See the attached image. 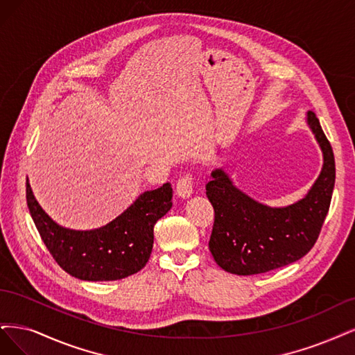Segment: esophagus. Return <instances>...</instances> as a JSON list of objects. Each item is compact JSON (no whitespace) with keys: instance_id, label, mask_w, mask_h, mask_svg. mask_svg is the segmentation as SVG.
I'll use <instances>...</instances> for the list:
<instances>
[{"instance_id":"34e87169","label":"esophagus","mask_w":355,"mask_h":355,"mask_svg":"<svg viewBox=\"0 0 355 355\" xmlns=\"http://www.w3.org/2000/svg\"><path fill=\"white\" fill-rule=\"evenodd\" d=\"M193 187H194L193 174H184V175L178 178L177 186H175V191H177L180 198H189L190 194L193 193Z\"/></svg>"}]
</instances>
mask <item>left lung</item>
<instances>
[{"label": "left lung", "instance_id": "left-lung-1", "mask_svg": "<svg viewBox=\"0 0 355 355\" xmlns=\"http://www.w3.org/2000/svg\"><path fill=\"white\" fill-rule=\"evenodd\" d=\"M308 123L322 147V174L306 196L286 208H268L237 190L223 169L207 184L214 207L209 250L223 270L250 276L301 259L315 245L329 212L335 186V156L315 113Z\"/></svg>", "mask_w": 355, "mask_h": 355}]
</instances>
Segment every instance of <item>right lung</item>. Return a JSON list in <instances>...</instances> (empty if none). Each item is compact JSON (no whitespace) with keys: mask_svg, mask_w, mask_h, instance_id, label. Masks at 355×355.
<instances>
[{"mask_svg":"<svg viewBox=\"0 0 355 355\" xmlns=\"http://www.w3.org/2000/svg\"><path fill=\"white\" fill-rule=\"evenodd\" d=\"M173 187L165 182L144 191L107 225L76 232L55 224L42 211L26 182V202L44 245L71 276L88 282L121 280L140 271L152 254L153 228L173 207Z\"/></svg>","mask_w":355,"mask_h":355,"instance_id":"1","label":"right lung"}]
</instances>
